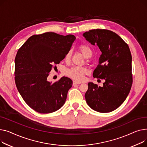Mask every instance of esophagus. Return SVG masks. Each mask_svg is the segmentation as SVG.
<instances>
[{
  "mask_svg": "<svg viewBox=\"0 0 147 147\" xmlns=\"http://www.w3.org/2000/svg\"><path fill=\"white\" fill-rule=\"evenodd\" d=\"M81 82H76V81H73V85H79L80 84Z\"/></svg>",
  "mask_w": 147,
  "mask_h": 147,
  "instance_id": "1",
  "label": "esophagus"
}]
</instances>
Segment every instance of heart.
Listing matches in <instances>:
<instances>
[{
  "mask_svg": "<svg viewBox=\"0 0 147 147\" xmlns=\"http://www.w3.org/2000/svg\"><path fill=\"white\" fill-rule=\"evenodd\" d=\"M80 50L85 57H90L92 55V50L91 48L86 45H81L79 47ZM72 55V49H69L64 57V60L66 62L70 61ZM88 73L87 67L79 66H74L67 69L66 71V75L76 81H82L84 79V76Z\"/></svg>",
  "mask_w": 147,
  "mask_h": 147,
  "instance_id": "1",
  "label": "heart"
}]
</instances>
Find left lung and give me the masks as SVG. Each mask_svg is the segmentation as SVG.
<instances>
[{
  "label": "left lung",
  "instance_id": "left-lung-1",
  "mask_svg": "<svg viewBox=\"0 0 147 147\" xmlns=\"http://www.w3.org/2000/svg\"><path fill=\"white\" fill-rule=\"evenodd\" d=\"M83 36L92 45H97L102 53L93 77L106 81L102 87L89 82L85 100L92 109L109 113L122 104L131 89V51L121 37L108 30H91Z\"/></svg>",
  "mask_w": 147,
  "mask_h": 147
}]
</instances>
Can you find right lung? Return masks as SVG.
Segmentation results:
<instances>
[{"label":"right lung","mask_w":147,"mask_h":147,"mask_svg":"<svg viewBox=\"0 0 147 147\" xmlns=\"http://www.w3.org/2000/svg\"><path fill=\"white\" fill-rule=\"evenodd\" d=\"M76 37L53 32L30 37L18 49L15 59V81L25 102L40 113H51L61 108L72 81L63 76L51 84L49 72L64 59Z\"/></svg>","instance_id":"1"}]
</instances>
